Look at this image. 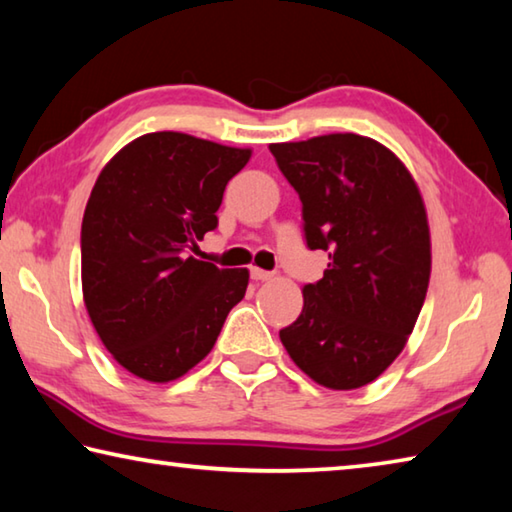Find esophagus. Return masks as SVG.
<instances>
[{"label": "esophagus", "instance_id": "esophagus-1", "mask_svg": "<svg viewBox=\"0 0 512 512\" xmlns=\"http://www.w3.org/2000/svg\"><path fill=\"white\" fill-rule=\"evenodd\" d=\"M250 277H253V280H255V282H266V280H271V277H273V273H268V271H264V268L250 266Z\"/></svg>", "mask_w": 512, "mask_h": 512}]
</instances>
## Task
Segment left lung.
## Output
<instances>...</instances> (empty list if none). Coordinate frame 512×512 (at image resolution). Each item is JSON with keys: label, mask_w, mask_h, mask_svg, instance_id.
Segmentation results:
<instances>
[{"label": "left lung", "mask_w": 512, "mask_h": 512, "mask_svg": "<svg viewBox=\"0 0 512 512\" xmlns=\"http://www.w3.org/2000/svg\"><path fill=\"white\" fill-rule=\"evenodd\" d=\"M302 203L311 250H327L323 280L302 289L282 345L316 384L352 391L404 350L431 273L429 223L418 185L370 137L334 133L271 144Z\"/></svg>", "instance_id": "obj_1"}]
</instances>
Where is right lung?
<instances>
[{
	"instance_id": "right-lung-1",
	"label": "right lung",
	"mask_w": 512,
	"mask_h": 512,
	"mask_svg": "<svg viewBox=\"0 0 512 512\" xmlns=\"http://www.w3.org/2000/svg\"><path fill=\"white\" fill-rule=\"evenodd\" d=\"M250 149L149 133L99 173L81 225L83 300L106 350L135 377H183L246 296L248 268L192 257L219 225L225 185Z\"/></svg>"
}]
</instances>
